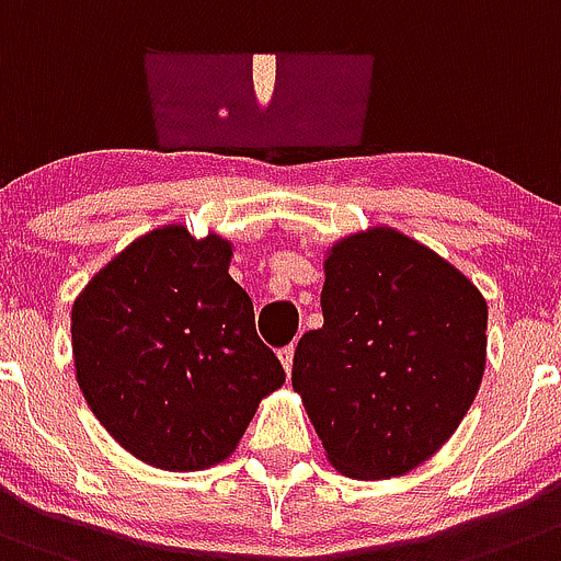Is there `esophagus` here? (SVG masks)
Instances as JSON below:
<instances>
[{"instance_id": "34e87169", "label": "esophagus", "mask_w": 561, "mask_h": 561, "mask_svg": "<svg viewBox=\"0 0 561 561\" xmlns=\"http://www.w3.org/2000/svg\"><path fill=\"white\" fill-rule=\"evenodd\" d=\"M279 360H282V366H285L287 375H290V371H293V346H285V350H279Z\"/></svg>"}]
</instances>
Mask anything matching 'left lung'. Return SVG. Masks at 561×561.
Segmentation results:
<instances>
[{"instance_id": "1", "label": "left lung", "mask_w": 561, "mask_h": 561, "mask_svg": "<svg viewBox=\"0 0 561 561\" xmlns=\"http://www.w3.org/2000/svg\"><path fill=\"white\" fill-rule=\"evenodd\" d=\"M321 312L293 355V391L327 461L382 481L436 456L486 368L481 290L413 237L368 226L327 249Z\"/></svg>"}]
</instances>
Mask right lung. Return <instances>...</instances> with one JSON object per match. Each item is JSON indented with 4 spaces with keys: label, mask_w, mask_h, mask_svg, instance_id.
<instances>
[{
    "label": "right lung",
    "mask_w": 561,
    "mask_h": 561,
    "mask_svg": "<svg viewBox=\"0 0 561 561\" xmlns=\"http://www.w3.org/2000/svg\"><path fill=\"white\" fill-rule=\"evenodd\" d=\"M234 243L181 224L136 237L72 301L75 377L100 425L150 467L195 472L237 450L285 368L260 341Z\"/></svg>",
    "instance_id": "obj_1"
}]
</instances>
